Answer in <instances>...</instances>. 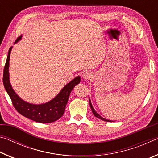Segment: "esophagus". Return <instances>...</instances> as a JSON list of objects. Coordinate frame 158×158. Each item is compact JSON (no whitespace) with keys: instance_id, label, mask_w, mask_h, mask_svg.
Returning <instances> with one entry per match:
<instances>
[{"instance_id":"34e87169","label":"esophagus","mask_w":158,"mask_h":158,"mask_svg":"<svg viewBox=\"0 0 158 158\" xmlns=\"http://www.w3.org/2000/svg\"><path fill=\"white\" fill-rule=\"evenodd\" d=\"M92 77H93V73L90 71H85L82 74L83 79L85 80H89L90 78H92Z\"/></svg>"}]
</instances>
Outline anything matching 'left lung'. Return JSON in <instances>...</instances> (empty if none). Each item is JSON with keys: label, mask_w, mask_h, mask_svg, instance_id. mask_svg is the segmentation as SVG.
<instances>
[{"label": "left lung", "mask_w": 158, "mask_h": 158, "mask_svg": "<svg viewBox=\"0 0 158 158\" xmlns=\"http://www.w3.org/2000/svg\"><path fill=\"white\" fill-rule=\"evenodd\" d=\"M89 104H90V109H91V110H92L93 114V115H94V116H95V117H97V118H98L99 119H101V120H102V121H105L113 122V121H111V120H108V119L104 118L103 117H102L100 114H98L97 113V112H96V111L95 110L94 108H93V105H92V103H91V101H90V98H89Z\"/></svg>", "instance_id": "1"}]
</instances>
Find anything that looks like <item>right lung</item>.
Returning a JSON list of instances; mask_svg holds the SVG:
<instances>
[{"label":"right lung","instance_id":"add662e5","mask_svg":"<svg viewBox=\"0 0 158 158\" xmlns=\"http://www.w3.org/2000/svg\"><path fill=\"white\" fill-rule=\"evenodd\" d=\"M22 38V35L19 37L16 40L14 44H16ZM12 47L10 48L8 55L3 70V85L5 89L8 93L10 98H11L13 105L19 113L31 120L42 123H52L63 116L65 110V106L68 103L69 94L75 85L79 84L81 81V77L77 76L69 81L64 86L62 90L55 96L52 100L47 102L39 104H32L23 100L12 89V86L10 81L9 66L10 53Z\"/></svg>","mask_w":158,"mask_h":158}]
</instances>
